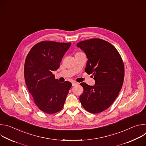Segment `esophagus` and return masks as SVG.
Returning <instances> with one entry per match:
<instances>
[{"label": "esophagus", "instance_id": "1", "mask_svg": "<svg viewBox=\"0 0 146 146\" xmlns=\"http://www.w3.org/2000/svg\"><path fill=\"white\" fill-rule=\"evenodd\" d=\"M78 84V83L77 82H76V81H73L72 82V86H74L75 85H76V84Z\"/></svg>", "mask_w": 146, "mask_h": 146}]
</instances>
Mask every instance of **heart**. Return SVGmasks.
Returning a JSON list of instances; mask_svg holds the SVG:
<instances>
[{
    "label": "heart",
    "mask_w": 146,
    "mask_h": 146,
    "mask_svg": "<svg viewBox=\"0 0 146 146\" xmlns=\"http://www.w3.org/2000/svg\"><path fill=\"white\" fill-rule=\"evenodd\" d=\"M80 53H81V52H77L76 54H80Z\"/></svg>",
    "instance_id": "heart-1"
}]
</instances>
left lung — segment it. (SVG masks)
I'll return each instance as SVG.
<instances>
[{
	"instance_id": "left-lung-1",
	"label": "left lung",
	"mask_w": 146,
	"mask_h": 146,
	"mask_svg": "<svg viewBox=\"0 0 146 146\" xmlns=\"http://www.w3.org/2000/svg\"><path fill=\"white\" fill-rule=\"evenodd\" d=\"M77 46L88 58L85 72L93 74L95 84L86 82L80 101L87 111L97 114L108 109L117 97L123 84L124 65L117 49L110 43L100 38L80 41Z\"/></svg>"
}]
</instances>
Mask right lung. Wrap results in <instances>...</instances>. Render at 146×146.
Wrapping results in <instances>:
<instances>
[{"instance_id":"1","label":"right lung","mask_w":146,"mask_h":146,"mask_svg":"<svg viewBox=\"0 0 146 146\" xmlns=\"http://www.w3.org/2000/svg\"><path fill=\"white\" fill-rule=\"evenodd\" d=\"M70 45V43L41 41L27 56L24 65L27 87L36 106L46 113L54 114L62 109L72 86L69 81L59 82L52 74L59 68Z\"/></svg>"}]
</instances>
